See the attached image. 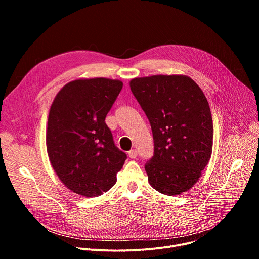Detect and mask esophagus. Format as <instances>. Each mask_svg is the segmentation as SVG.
<instances>
[{
  "mask_svg": "<svg viewBox=\"0 0 259 259\" xmlns=\"http://www.w3.org/2000/svg\"><path fill=\"white\" fill-rule=\"evenodd\" d=\"M128 156H129V158H131V159H136L137 156H138V153H137L136 150H131V151L128 153Z\"/></svg>",
  "mask_w": 259,
  "mask_h": 259,
  "instance_id": "1",
  "label": "esophagus"
}]
</instances>
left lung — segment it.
<instances>
[{
  "label": "left lung",
  "mask_w": 259,
  "mask_h": 259,
  "mask_svg": "<svg viewBox=\"0 0 259 259\" xmlns=\"http://www.w3.org/2000/svg\"><path fill=\"white\" fill-rule=\"evenodd\" d=\"M130 88L150 121L154 156L144 165L151 186L176 196L193 188L208 164L213 144L209 103L187 76L136 78Z\"/></svg>",
  "instance_id": "obj_1"
}]
</instances>
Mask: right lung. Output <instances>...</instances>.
I'll return each instance as SVG.
<instances>
[{
  "label": "right lung",
  "mask_w": 259,
  "mask_h": 259,
  "mask_svg": "<svg viewBox=\"0 0 259 259\" xmlns=\"http://www.w3.org/2000/svg\"><path fill=\"white\" fill-rule=\"evenodd\" d=\"M122 88L118 80H76L53 100L46 134L48 156L59 179L78 195L92 198L106 193L127 159L105 124Z\"/></svg>",
  "instance_id": "1"
}]
</instances>
